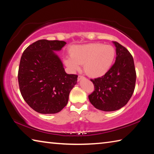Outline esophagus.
Here are the masks:
<instances>
[{
	"label": "esophagus",
	"mask_w": 154,
	"mask_h": 154,
	"mask_svg": "<svg viewBox=\"0 0 154 154\" xmlns=\"http://www.w3.org/2000/svg\"><path fill=\"white\" fill-rule=\"evenodd\" d=\"M84 77H83V76H82V75H79V77H78V81H80V80H82V79H84Z\"/></svg>",
	"instance_id": "1"
}]
</instances>
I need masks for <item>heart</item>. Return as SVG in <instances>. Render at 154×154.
I'll list each match as a JSON object with an SVG mask.
<instances>
[{"mask_svg": "<svg viewBox=\"0 0 154 154\" xmlns=\"http://www.w3.org/2000/svg\"><path fill=\"white\" fill-rule=\"evenodd\" d=\"M70 55L64 59L66 66L72 72L79 71L83 64L88 76L100 77L111 69L116 56L113 46L100 43L74 46L70 49Z\"/></svg>", "mask_w": 154, "mask_h": 154, "instance_id": "obj_1", "label": "heart"}]
</instances>
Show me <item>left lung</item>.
I'll list each match as a JSON object with an SVG mask.
<instances>
[{"label":"left lung","instance_id":"8db88e82","mask_svg":"<svg viewBox=\"0 0 154 154\" xmlns=\"http://www.w3.org/2000/svg\"><path fill=\"white\" fill-rule=\"evenodd\" d=\"M114 64L101 77L91 79L94 91L88 96L95 108L103 111L118 110L125 106L134 92L136 71L134 60L128 50L116 41Z\"/></svg>","mask_w":154,"mask_h":154}]
</instances>
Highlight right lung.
Instances as JSON below:
<instances>
[{
    "label": "right lung",
    "instance_id": "obj_1",
    "mask_svg": "<svg viewBox=\"0 0 154 154\" xmlns=\"http://www.w3.org/2000/svg\"><path fill=\"white\" fill-rule=\"evenodd\" d=\"M63 41L38 40L31 44L21 57L18 83L23 98L35 111L53 114L60 111L69 101L77 75L67 74L60 58Z\"/></svg>",
    "mask_w": 154,
    "mask_h": 154
}]
</instances>
